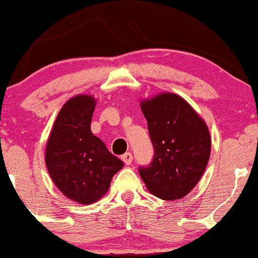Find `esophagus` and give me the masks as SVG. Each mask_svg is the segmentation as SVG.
Returning <instances> with one entry per match:
<instances>
[{"mask_svg": "<svg viewBox=\"0 0 258 258\" xmlns=\"http://www.w3.org/2000/svg\"><path fill=\"white\" fill-rule=\"evenodd\" d=\"M122 161L124 162L126 165L132 164V162H133V155H132V153H125L124 155H122Z\"/></svg>", "mask_w": 258, "mask_h": 258, "instance_id": "34e87169", "label": "esophagus"}]
</instances>
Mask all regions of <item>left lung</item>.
Masks as SVG:
<instances>
[{
	"label": "left lung",
	"instance_id": "8db88e82",
	"mask_svg": "<svg viewBox=\"0 0 258 258\" xmlns=\"http://www.w3.org/2000/svg\"><path fill=\"white\" fill-rule=\"evenodd\" d=\"M154 146V158L140 167L147 189L165 201L179 200L202 177L210 157L209 129L181 96L171 93L141 102Z\"/></svg>",
	"mask_w": 258,
	"mask_h": 258
}]
</instances>
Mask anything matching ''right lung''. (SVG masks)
Listing matches in <instances>:
<instances>
[{
	"label": "right lung",
	"mask_w": 258,
	"mask_h": 258,
	"mask_svg": "<svg viewBox=\"0 0 258 258\" xmlns=\"http://www.w3.org/2000/svg\"><path fill=\"white\" fill-rule=\"evenodd\" d=\"M96 101L77 95L59 110L45 148V164L63 195L80 204L96 202L124 163L93 135L91 118Z\"/></svg>",
	"instance_id": "obj_1"
}]
</instances>
